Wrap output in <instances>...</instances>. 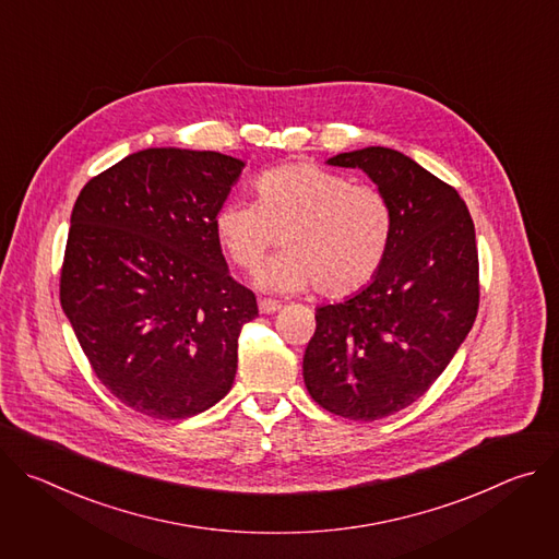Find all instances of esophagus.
<instances>
[{"instance_id":"obj_1","label":"esophagus","mask_w":559,"mask_h":559,"mask_svg":"<svg viewBox=\"0 0 559 559\" xmlns=\"http://www.w3.org/2000/svg\"><path fill=\"white\" fill-rule=\"evenodd\" d=\"M281 309V302L278 300H272V298H261L259 300V311L261 313H274Z\"/></svg>"}]
</instances>
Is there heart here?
Returning <instances> with one entry per match:
<instances>
[{"label":"heart","mask_w":559,"mask_h":559,"mask_svg":"<svg viewBox=\"0 0 559 559\" xmlns=\"http://www.w3.org/2000/svg\"><path fill=\"white\" fill-rule=\"evenodd\" d=\"M254 194L257 203H221L212 227L218 248L241 272H252L281 236L285 250L259 270L261 287L298 292L313 285L338 298L362 289L382 267L393 212L378 188L313 164H285L261 173Z\"/></svg>","instance_id":"obj_1"}]
</instances>
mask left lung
<instances>
[{"instance_id":"8db88e82","label":"left lung","mask_w":559,"mask_h":559,"mask_svg":"<svg viewBox=\"0 0 559 559\" xmlns=\"http://www.w3.org/2000/svg\"><path fill=\"white\" fill-rule=\"evenodd\" d=\"M328 164L369 175L391 205L393 236L362 292L316 309L302 378L323 409L371 423L425 395L473 328L475 229L455 188L403 152L373 145Z\"/></svg>"}]
</instances>
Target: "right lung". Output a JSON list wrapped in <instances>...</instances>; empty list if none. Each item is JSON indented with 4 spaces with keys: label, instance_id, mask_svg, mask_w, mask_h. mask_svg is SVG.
<instances>
[{
    "label": "right lung",
    "instance_id": "obj_1",
    "mask_svg": "<svg viewBox=\"0 0 559 559\" xmlns=\"http://www.w3.org/2000/svg\"><path fill=\"white\" fill-rule=\"evenodd\" d=\"M243 166L147 147L93 177L72 207L61 307L99 382L147 418L197 416L231 389L259 307L229 276L212 221Z\"/></svg>",
    "mask_w": 559,
    "mask_h": 559
}]
</instances>
